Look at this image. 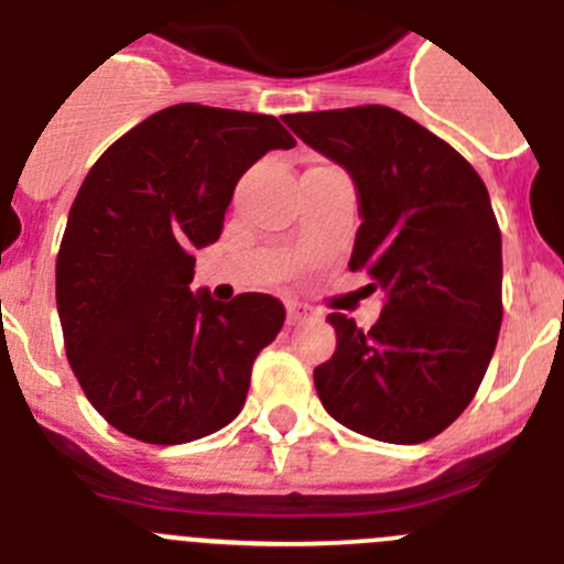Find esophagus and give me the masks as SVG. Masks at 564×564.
<instances>
[{
  "instance_id": "34e87169",
  "label": "esophagus",
  "mask_w": 564,
  "mask_h": 564,
  "mask_svg": "<svg viewBox=\"0 0 564 564\" xmlns=\"http://www.w3.org/2000/svg\"><path fill=\"white\" fill-rule=\"evenodd\" d=\"M313 316H316V313H313V307H307V304L288 302V324H302Z\"/></svg>"
}]
</instances>
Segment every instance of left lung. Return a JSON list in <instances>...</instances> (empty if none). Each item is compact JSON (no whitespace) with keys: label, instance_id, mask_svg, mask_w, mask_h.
<instances>
[{"label":"left lung","instance_id":"left-lung-1","mask_svg":"<svg viewBox=\"0 0 564 564\" xmlns=\"http://www.w3.org/2000/svg\"><path fill=\"white\" fill-rule=\"evenodd\" d=\"M358 189L349 268L383 310L369 333L329 313L335 352L316 366L322 405L355 433L420 444L469 405L498 344L500 229L487 184L447 142L386 106L285 113Z\"/></svg>","mask_w":564,"mask_h":564}]
</instances>
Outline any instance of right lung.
I'll return each instance as SVG.
<instances>
[{
  "instance_id": "add662e5",
  "label": "right lung",
  "mask_w": 564,
  "mask_h": 564,
  "mask_svg": "<svg viewBox=\"0 0 564 564\" xmlns=\"http://www.w3.org/2000/svg\"><path fill=\"white\" fill-rule=\"evenodd\" d=\"M293 144L276 117L181 102L117 139L83 181L55 302L77 383L126 436L195 442L240 413L285 307L268 293L189 291L195 251L224 231L240 175Z\"/></svg>"
}]
</instances>
